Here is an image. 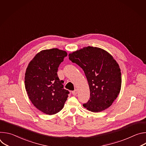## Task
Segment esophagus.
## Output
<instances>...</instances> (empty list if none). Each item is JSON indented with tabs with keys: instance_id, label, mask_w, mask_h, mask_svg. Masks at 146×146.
<instances>
[{
	"instance_id": "esophagus-1",
	"label": "esophagus",
	"mask_w": 146,
	"mask_h": 146,
	"mask_svg": "<svg viewBox=\"0 0 146 146\" xmlns=\"http://www.w3.org/2000/svg\"><path fill=\"white\" fill-rule=\"evenodd\" d=\"M77 90H75L74 91H72V94H73V95L76 96V95H77Z\"/></svg>"
}]
</instances>
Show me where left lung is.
<instances>
[{
  "mask_svg": "<svg viewBox=\"0 0 146 146\" xmlns=\"http://www.w3.org/2000/svg\"><path fill=\"white\" fill-rule=\"evenodd\" d=\"M69 59L84 72L90 90V99L83 106L94 113L109 108L121 88V73L113 56L99 47L88 46L69 54Z\"/></svg>",
  "mask_w": 146,
  "mask_h": 146,
  "instance_id": "obj_1",
  "label": "left lung"
}]
</instances>
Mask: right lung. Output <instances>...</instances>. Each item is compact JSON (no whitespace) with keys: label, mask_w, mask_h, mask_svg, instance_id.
Wrapping results in <instances>:
<instances>
[{"label":"right lung","mask_w":146,"mask_h":146,"mask_svg":"<svg viewBox=\"0 0 146 146\" xmlns=\"http://www.w3.org/2000/svg\"><path fill=\"white\" fill-rule=\"evenodd\" d=\"M67 56L65 51L58 48L38 52L29 62L25 75V86L29 99L42 113L53 115L64 106L69 91L64 89L58 68Z\"/></svg>","instance_id":"1"}]
</instances>
